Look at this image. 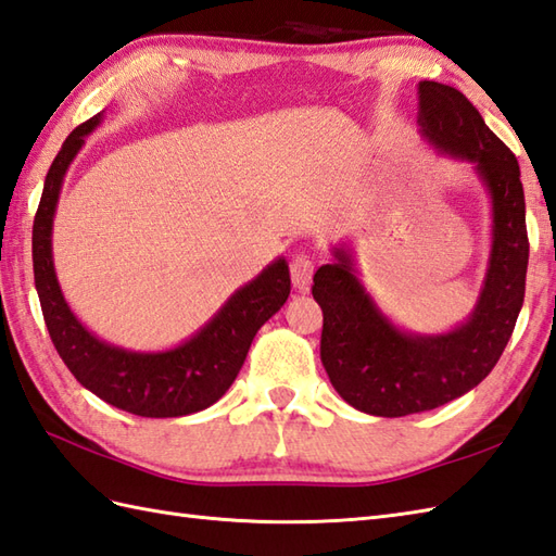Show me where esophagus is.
Segmentation results:
<instances>
[{
  "label": "esophagus",
  "mask_w": 556,
  "mask_h": 556,
  "mask_svg": "<svg viewBox=\"0 0 556 556\" xmlns=\"http://www.w3.org/2000/svg\"><path fill=\"white\" fill-rule=\"evenodd\" d=\"M313 273H315V265H313V261H309V255L299 253L291 261V281H293V287L299 289V291H305L309 287V279H313Z\"/></svg>",
  "instance_id": "esophagus-1"
}]
</instances>
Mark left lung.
Listing matches in <instances>:
<instances>
[{
	"instance_id": "8db88e82",
	"label": "left lung",
	"mask_w": 556,
	"mask_h": 556,
	"mask_svg": "<svg viewBox=\"0 0 556 556\" xmlns=\"http://www.w3.org/2000/svg\"><path fill=\"white\" fill-rule=\"evenodd\" d=\"M417 94L421 137L481 177L493 205V243L479 301L445 333L395 327L357 279L351 249H333V263L317 269L321 365L345 403L374 417L435 409L479 386L505 351L526 293V201L516 156L459 89L424 80Z\"/></svg>"
}]
</instances>
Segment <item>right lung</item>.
Wrapping results in <instances>:
<instances>
[{
    "label": "right lung",
    "instance_id": "obj_1",
    "mask_svg": "<svg viewBox=\"0 0 556 556\" xmlns=\"http://www.w3.org/2000/svg\"><path fill=\"white\" fill-rule=\"evenodd\" d=\"M101 118L103 111L75 127L63 141L47 173L33 223L35 289L49 337L73 377L103 403L153 419L193 415L227 393L257 329L287 303L291 293L289 263L283 257L269 263L261 275L231 293L191 339L170 351H127L94 337L63 299L51 255V229L63 177Z\"/></svg>",
    "mask_w": 556,
    "mask_h": 556
}]
</instances>
